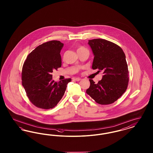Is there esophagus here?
Wrapping results in <instances>:
<instances>
[{
  "label": "esophagus",
  "instance_id": "esophagus-1",
  "mask_svg": "<svg viewBox=\"0 0 153 153\" xmlns=\"http://www.w3.org/2000/svg\"><path fill=\"white\" fill-rule=\"evenodd\" d=\"M81 80V79H80V78H76V79H74V80H75L76 81H79Z\"/></svg>",
  "mask_w": 153,
  "mask_h": 153
}]
</instances>
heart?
Wrapping results in <instances>:
<instances>
[{
    "instance_id": "heart-1",
    "label": "heart",
    "mask_w": 153,
    "mask_h": 153,
    "mask_svg": "<svg viewBox=\"0 0 153 153\" xmlns=\"http://www.w3.org/2000/svg\"><path fill=\"white\" fill-rule=\"evenodd\" d=\"M83 49V48H79L78 49Z\"/></svg>"
}]
</instances>
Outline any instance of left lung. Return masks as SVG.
I'll use <instances>...</instances> for the list:
<instances>
[{"label":"left lung","mask_w":153,"mask_h":153,"mask_svg":"<svg viewBox=\"0 0 153 153\" xmlns=\"http://www.w3.org/2000/svg\"><path fill=\"white\" fill-rule=\"evenodd\" d=\"M94 58L93 69L102 71V80L96 84L90 79L86 92L102 105L112 104L123 94L128 82V70L126 56L122 48L103 39L88 41Z\"/></svg>","instance_id":"left-lung-1"}]
</instances>
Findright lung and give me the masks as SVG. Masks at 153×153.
Here are the masks:
<instances>
[{
  "instance_id": "obj_1",
  "label": "right lung",
  "mask_w": 153,
  "mask_h": 153,
  "mask_svg": "<svg viewBox=\"0 0 153 153\" xmlns=\"http://www.w3.org/2000/svg\"><path fill=\"white\" fill-rule=\"evenodd\" d=\"M63 46L55 40L40 45L23 64L22 85L30 102L38 108L51 109L57 105L71 81L67 79L57 82L52 79L53 71L61 66L60 51Z\"/></svg>"
}]
</instances>
